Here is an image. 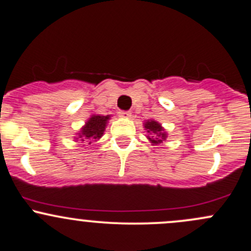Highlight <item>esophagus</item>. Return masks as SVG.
I'll return each instance as SVG.
<instances>
[{
	"label": "esophagus",
	"mask_w": 251,
	"mask_h": 251,
	"mask_svg": "<svg viewBox=\"0 0 251 251\" xmlns=\"http://www.w3.org/2000/svg\"><path fill=\"white\" fill-rule=\"evenodd\" d=\"M119 115L123 118H130L131 112H127V110H121V112H119Z\"/></svg>",
	"instance_id": "1"
}]
</instances>
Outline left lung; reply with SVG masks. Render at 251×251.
Segmentation results:
<instances>
[{"label": "left lung", "instance_id": "8db88e82", "mask_svg": "<svg viewBox=\"0 0 251 251\" xmlns=\"http://www.w3.org/2000/svg\"><path fill=\"white\" fill-rule=\"evenodd\" d=\"M144 128H146L148 132L147 138L149 139V142L152 146L162 143L167 138V133H166L165 128L157 121L148 120L147 123H144Z\"/></svg>", "mask_w": 251, "mask_h": 251}]
</instances>
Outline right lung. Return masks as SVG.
Here are the masks:
<instances>
[{
    "mask_svg": "<svg viewBox=\"0 0 251 251\" xmlns=\"http://www.w3.org/2000/svg\"><path fill=\"white\" fill-rule=\"evenodd\" d=\"M109 119L110 115H91V118L81 127V130L78 132V137L75 138L80 139V142H89V144H91V142H96L103 136Z\"/></svg>",
    "mask_w": 251,
    "mask_h": 251,
    "instance_id": "obj_1",
    "label": "right lung"
}]
</instances>
